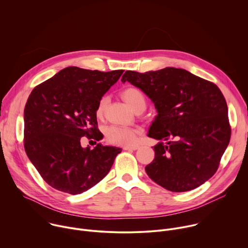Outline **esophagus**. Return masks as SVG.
Listing matches in <instances>:
<instances>
[{"mask_svg": "<svg viewBox=\"0 0 248 248\" xmlns=\"http://www.w3.org/2000/svg\"><path fill=\"white\" fill-rule=\"evenodd\" d=\"M125 151H136L139 149V146H130V147H124L123 148Z\"/></svg>", "mask_w": 248, "mask_h": 248, "instance_id": "obj_1", "label": "esophagus"}]
</instances>
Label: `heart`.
Here are the masks:
<instances>
[{
    "label": "heart",
    "instance_id": "obj_1",
    "mask_svg": "<svg viewBox=\"0 0 248 248\" xmlns=\"http://www.w3.org/2000/svg\"><path fill=\"white\" fill-rule=\"evenodd\" d=\"M123 99L135 110V111H143L146 108L147 100L145 94L142 91L137 88H126L122 92ZM109 102V97L107 95H103L97 102L96 105V115L98 118L103 117L107 104ZM139 130L126 127V126H111L106 130L105 137L106 140L114 145L130 147L135 145L137 141V135H138Z\"/></svg>",
    "mask_w": 248,
    "mask_h": 248
}]
</instances>
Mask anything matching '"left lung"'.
<instances>
[{"instance_id":"8db88e82","label":"left lung","mask_w":248,"mask_h":248,"mask_svg":"<svg viewBox=\"0 0 248 248\" xmlns=\"http://www.w3.org/2000/svg\"><path fill=\"white\" fill-rule=\"evenodd\" d=\"M128 80L155 103L157 116L148 136L159 142L146 167L150 178L172 192L193 190L217 170L232 129L227 101L214 82L183 69L126 71Z\"/></svg>"}]
</instances>
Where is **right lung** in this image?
<instances>
[{"mask_svg": "<svg viewBox=\"0 0 248 248\" xmlns=\"http://www.w3.org/2000/svg\"><path fill=\"white\" fill-rule=\"evenodd\" d=\"M123 72L68 67L32 90L23 112V146L51 187L80 194L109 172L121 149L101 144L84 149L80 139L100 140L97 102Z\"/></svg>", "mask_w": 248, "mask_h": 248, "instance_id": "add662e5", "label": "right lung"}]
</instances>
